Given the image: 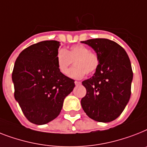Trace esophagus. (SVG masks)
<instances>
[{
  "label": "esophagus",
  "instance_id": "obj_1",
  "mask_svg": "<svg viewBox=\"0 0 147 147\" xmlns=\"http://www.w3.org/2000/svg\"><path fill=\"white\" fill-rule=\"evenodd\" d=\"M75 84H76V85H80V84H82V83H81V82H78V81H76V82H75Z\"/></svg>",
  "mask_w": 147,
  "mask_h": 147
}]
</instances>
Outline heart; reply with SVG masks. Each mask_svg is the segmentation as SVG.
<instances>
[{
    "label": "heart",
    "mask_w": 147,
    "mask_h": 147,
    "mask_svg": "<svg viewBox=\"0 0 147 147\" xmlns=\"http://www.w3.org/2000/svg\"><path fill=\"white\" fill-rule=\"evenodd\" d=\"M75 66L68 72L73 61ZM56 61L59 71L63 75H68L74 78H81L87 75L94 73L100 65V57L91 52L89 47L83 45H72L69 50L58 51Z\"/></svg>",
    "instance_id": "1"
}]
</instances>
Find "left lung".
<instances>
[{"label": "left lung", "mask_w": 147, "mask_h": 147, "mask_svg": "<svg viewBox=\"0 0 147 147\" xmlns=\"http://www.w3.org/2000/svg\"><path fill=\"white\" fill-rule=\"evenodd\" d=\"M82 43L96 51L100 65L92 77L82 82L87 93L81 104L90 119L109 122L121 115L130 100L133 71L129 57L123 47L109 39Z\"/></svg>", "instance_id": "left-lung-1"}]
</instances>
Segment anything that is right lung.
<instances>
[{"label": "right lung", "mask_w": 147, "mask_h": 147, "mask_svg": "<svg viewBox=\"0 0 147 147\" xmlns=\"http://www.w3.org/2000/svg\"><path fill=\"white\" fill-rule=\"evenodd\" d=\"M59 46L57 40L32 45L20 53L14 64V97L26 119L35 125H45L56 119L65 97L75 88V81L57 67Z\"/></svg>", "instance_id": "obj_1"}]
</instances>
